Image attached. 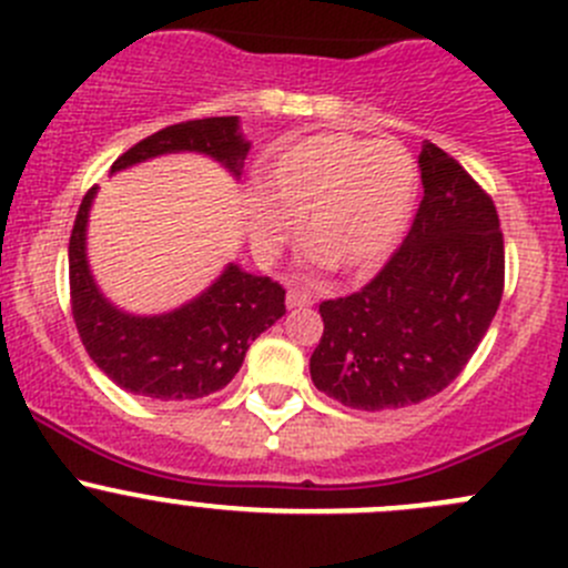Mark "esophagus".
Here are the masks:
<instances>
[{
    "mask_svg": "<svg viewBox=\"0 0 568 568\" xmlns=\"http://www.w3.org/2000/svg\"><path fill=\"white\" fill-rule=\"evenodd\" d=\"M313 305V294L305 288V285H294L288 288V307H307Z\"/></svg>",
    "mask_w": 568,
    "mask_h": 568,
    "instance_id": "obj_1",
    "label": "esophagus"
}]
</instances>
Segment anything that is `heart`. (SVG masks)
<instances>
[{
    "mask_svg": "<svg viewBox=\"0 0 568 568\" xmlns=\"http://www.w3.org/2000/svg\"><path fill=\"white\" fill-rule=\"evenodd\" d=\"M268 200L252 203V239L274 252L305 220V247L329 272L368 274L406 231L417 192L409 153L393 142L316 134L272 159L263 181Z\"/></svg>",
    "mask_w": 568,
    "mask_h": 568,
    "instance_id": "obj_1",
    "label": "heart"
}]
</instances>
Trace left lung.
Returning a JSON list of instances; mask_svg holds the SVG:
<instances>
[{"label": "left lung", "instance_id": "left-lung-1", "mask_svg": "<svg viewBox=\"0 0 568 568\" xmlns=\"http://www.w3.org/2000/svg\"><path fill=\"white\" fill-rule=\"evenodd\" d=\"M423 200L409 233L371 283L318 305L313 385L363 412L443 393L484 341L506 285L497 209L443 148L420 153Z\"/></svg>", "mask_w": 568, "mask_h": 568}]
</instances>
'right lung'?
Masks as SVG:
<instances>
[{
  "instance_id": "obj_1",
  "label": "right lung",
  "mask_w": 568,
  "mask_h": 568,
  "mask_svg": "<svg viewBox=\"0 0 568 568\" xmlns=\"http://www.w3.org/2000/svg\"><path fill=\"white\" fill-rule=\"evenodd\" d=\"M197 151L242 173L250 142L239 134V118H203L168 125L118 156L112 173L145 159ZM79 205L68 244L71 313L90 359L123 390L156 400H194L222 390L239 374L250 343L283 318L285 288L272 277H255L236 263L209 291L164 316H131L104 300L84 255L90 203Z\"/></svg>"
}]
</instances>
